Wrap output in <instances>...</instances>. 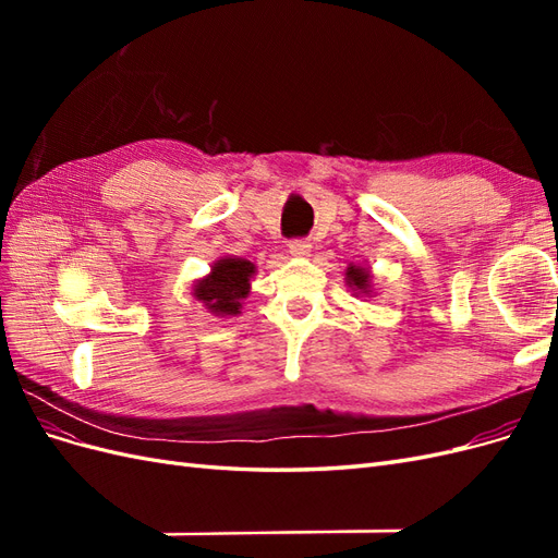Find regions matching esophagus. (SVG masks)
Returning a JSON list of instances; mask_svg holds the SVG:
<instances>
[{
	"label": "esophagus",
	"instance_id": "34e87169",
	"mask_svg": "<svg viewBox=\"0 0 558 558\" xmlns=\"http://www.w3.org/2000/svg\"><path fill=\"white\" fill-rule=\"evenodd\" d=\"M289 251L293 253V256H298V258H305V256H310L312 244L307 240H291L289 242Z\"/></svg>",
	"mask_w": 558,
	"mask_h": 558
}]
</instances>
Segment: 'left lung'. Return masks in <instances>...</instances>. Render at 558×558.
Listing matches in <instances>:
<instances>
[{
    "label": "left lung",
    "instance_id": "obj_1",
    "mask_svg": "<svg viewBox=\"0 0 558 558\" xmlns=\"http://www.w3.org/2000/svg\"><path fill=\"white\" fill-rule=\"evenodd\" d=\"M373 275H369L367 267L361 265H349L347 267V286L359 295H373Z\"/></svg>",
    "mask_w": 558,
    "mask_h": 558
}]
</instances>
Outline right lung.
<instances>
[{
  "label": "right lung",
  "mask_w": 558,
  "mask_h": 558,
  "mask_svg": "<svg viewBox=\"0 0 558 558\" xmlns=\"http://www.w3.org/2000/svg\"><path fill=\"white\" fill-rule=\"evenodd\" d=\"M253 275H256V265L251 260L226 256L211 265V272L205 279H197L193 283V295L214 316H238L242 314L244 300L251 293Z\"/></svg>",
  "instance_id": "1"
}]
</instances>
